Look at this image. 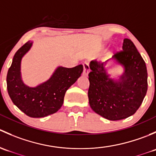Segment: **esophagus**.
Listing matches in <instances>:
<instances>
[{
	"label": "esophagus",
	"instance_id": "esophagus-1",
	"mask_svg": "<svg viewBox=\"0 0 156 156\" xmlns=\"http://www.w3.org/2000/svg\"><path fill=\"white\" fill-rule=\"evenodd\" d=\"M89 72H90L89 64H88L87 62H84V63H83V75H84V76H87Z\"/></svg>",
	"mask_w": 156,
	"mask_h": 156
}]
</instances>
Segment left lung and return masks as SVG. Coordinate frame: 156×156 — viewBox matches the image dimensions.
Segmentation results:
<instances>
[{"label": "left lung", "mask_w": 156, "mask_h": 156, "mask_svg": "<svg viewBox=\"0 0 156 156\" xmlns=\"http://www.w3.org/2000/svg\"><path fill=\"white\" fill-rule=\"evenodd\" d=\"M125 68L119 81L108 78L107 62L91 61L88 99L91 108L102 117L118 121L132 115L142 104L147 91V70L144 59L130 39L112 56Z\"/></svg>", "instance_id": "1"}]
</instances>
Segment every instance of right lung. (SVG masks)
<instances>
[{
	"label": "right lung",
	"instance_id": "obj_1",
	"mask_svg": "<svg viewBox=\"0 0 156 156\" xmlns=\"http://www.w3.org/2000/svg\"><path fill=\"white\" fill-rule=\"evenodd\" d=\"M32 45L29 41L15 53L7 75V91L12 103L22 112L31 118H42L56 112L63 103L69 89L83 72L82 65L73 68H57L46 82L29 87L23 84L20 74L23 56Z\"/></svg>",
	"mask_w": 156,
	"mask_h": 156
}]
</instances>
